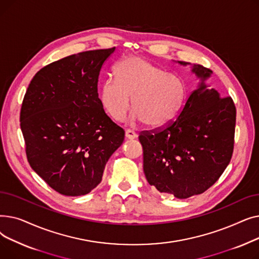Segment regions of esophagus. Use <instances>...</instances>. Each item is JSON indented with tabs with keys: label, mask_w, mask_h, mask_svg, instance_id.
<instances>
[{
	"label": "esophagus",
	"mask_w": 259,
	"mask_h": 259,
	"mask_svg": "<svg viewBox=\"0 0 259 259\" xmlns=\"http://www.w3.org/2000/svg\"><path fill=\"white\" fill-rule=\"evenodd\" d=\"M125 135H126V139H128V140H134V139L138 138V134L135 133L134 131L130 130V129H127V130H126Z\"/></svg>",
	"instance_id": "obj_1"
}]
</instances>
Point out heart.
I'll return each instance as SVG.
<instances>
[{
  "mask_svg": "<svg viewBox=\"0 0 259 259\" xmlns=\"http://www.w3.org/2000/svg\"><path fill=\"white\" fill-rule=\"evenodd\" d=\"M114 77L105 79L100 88V101L114 120H124L131 108L133 119L150 128H161L180 115L188 100L187 81L178 74L138 57L118 62Z\"/></svg>",
  "mask_w": 259,
  "mask_h": 259,
  "instance_id": "obj_1",
  "label": "heart"
}]
</instances>
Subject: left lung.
I'll return each instance as SVG.
<instances>
[{
    "label": "left lung",
    "mask_w": 259,
    "mask_h": 259,
    "mask_svg": "<svg viewBox=\"0 0 259 259\" xmlns=\"http://www.w3.org/2000/svg\"><path fill=\"white\" fill-rule=\"evenodd\" d=\"M180 65H191L178 62ZM199 79L182 112L166 128L143 132L144 173L159 192L184 199L209 189L232 157L236 109L207 84L212 71L193 64Z\"/></svg>",
    "instance_id": "left-lung-1"
}]
</instances>
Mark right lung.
<instances>
[{"instance_id": "1", "label": "right lung", "mask_w": 259, "mask_h": 259, "mask_svg": "<svg viewBox=\"0 0 259 259\" xmlns=\"http://www.w3.org/2000/svg\"><path fill=\"white\" fill-rule=\"evenodd\" d=\"M115 47L80 52L42 68L21 109V130L31 168L53 190L79 196L97 187L125 131L101 104L98 81Z\"/></svg>"}]
</instances>
